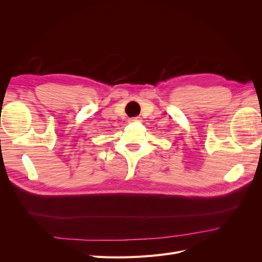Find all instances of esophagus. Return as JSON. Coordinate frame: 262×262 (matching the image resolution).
I'll return each instance as SVG.
<instances>
[{
  "mask_svg": "<svg viewBox=\"0 0 262 262\" xmlns=\"http://www.w3.org/2000/svg\"><path fill=\"white\" fill-rule=\"evenodd\" d=\"M130 122H137V121H141V118L140 117H133L129 119Z\"/></svg>",
  "mask_w": 262,
  "mask_h": 262,
  "instance_id": "obj_1",
  "label": "esophagus"
}]
</instances>
